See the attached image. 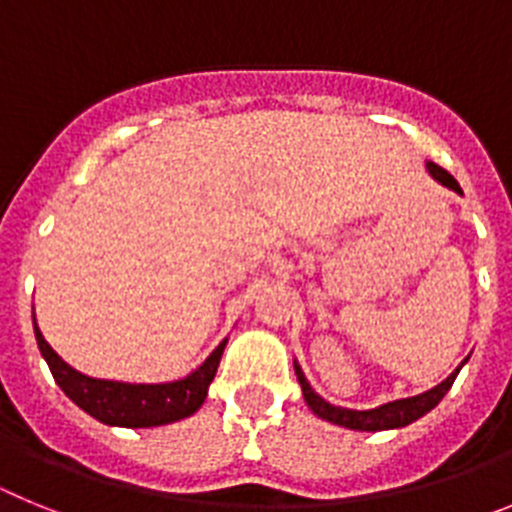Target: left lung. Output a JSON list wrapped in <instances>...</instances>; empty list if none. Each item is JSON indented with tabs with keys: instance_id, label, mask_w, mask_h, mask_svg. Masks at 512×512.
Wrapping results in <instances>:
<instances>
[{
	"instance_id": "8db88e82",
	"label": "left lung",
	"mask_w": 512,
	"mask_h": 512,
	"mask_svg": "<svg viewBox=\"0 0 512 512\" xmlns=\"http://www.w3.org/2000/svg\"><path fill=\"white\" fill-rule=\"evenodd\" d=\"M425 169H428V174H431L438 184H443V187L451 189V192L456 194H464L461 192L459 182H456L449 171H443L441 166H436L433 161H425ZM464 364H467V359L461 361L454 372L443 379L441 384H436L433 390L420 392V395L415 397H405V400L384 402V405H379V408H372V410H348V408H338V405H330V402H325L318 392L312 390L310 382L305 379V374H302L297 361H295V374H297V382H300L302 387V397H305L307 408L318 415V418L328 420V423L333 425L351 428V431H390V428H405V425H410L413 420L423 418L425 413H431L438 402L443 400V395L451 390V384H454L456 374H459V369Z\"/></svg>"
}]
</instances>
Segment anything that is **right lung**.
Masks as SVG:
<instances>
[{
  "label": "right lung",
  "instance_id": "1",
  "mask_svg": "<svg viewBox=\"0 0 512 512\" xmlns=\"http://www.w3.org/2000/svg\"><path fill=\"white\" fill-rule=\"evenodd\" d=\"M35 341L40 354L51 366L56 384L66 392L71 402H76L84 413L97 418L104 425H120V428H153V425L176 423L189 418L202 408L210 382L215 379L220 356L225 351V338L220 346L197 366L192 374L176 382L161 384H133V382H112V379H94L87 374L76 372L51 348L35 323Z\"/></svg>",
  "mask_w": 512,
  "mask_h": 512
}]
</instances>
